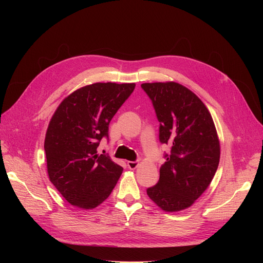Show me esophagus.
Masks as SVG:
<instances>
[{
    "mask_svg": "<svg viewBox=\"0 0 263 263\" xmlns=\"http://www.w3.org/2000/svg\"><path fill=\"white\" fill-rule=\"evenodd\" d=\"M137 166H139V162L137 161H128V167L130 170H135Z\"/></svg>",
    "mask_w": 263,
    "mask_h": 263,
    "instance_id": "34e87169",
    "label": "esophagus"
}]
</instances>
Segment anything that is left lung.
<instances>
[{
    "label": "left lung",
    "instance_id": "8db88e82",
    "mask_svg": "<svg viewBox=\"0 0 263 263\" xmlns=\"http://www.w3.org/2000/svg\"><path fill=\"white\" fill-rule=\"evenodd\" d=\"M160 121L159 139L172 146L160 179L147 195L166 212L184 210L208 189L216 173L220 147L209 109L176 82L144 83Z\"/></svg>",
    "mask_w": 263,
    "mask_h": 263
}]
</instances>
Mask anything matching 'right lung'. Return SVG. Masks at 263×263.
Here are the masks:
<instances>
[{"instance_id": "obj_1", "label": "right lung", "mask_w": 263, "mask_h": 263, "mask_svg": "<svg viewBox=\"0 0 263 263\" xmlns=\"http://www.w3.org/2000/svg\"><path fill=\"white\" fill-rule=\"evenodd\" d=\"M134 87V83H93L66 97L54 112L45 139L47 170L70 204L93 209L115 187L123 168L97 148Z\"/></svg>"}]
</instances>
